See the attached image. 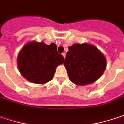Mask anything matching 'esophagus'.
<instances>
[{"label":"esophagus","instance_id":"obj_1","mask_svg":"<svg viewBox=\"0 0 124 124\" xmlns=\"http://www.w3.org/2000/svg\"><path fill=\"white\" fill-rule=\"evenodd\" d=\"M62 55L64 57V58H65V57H66V53H62Z\"/></svg>","mask_w":124,"mask_h":124}]
</instances>
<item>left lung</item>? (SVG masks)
<instances>
[{
  "label": "left lung",
  "instance_id": "left-lung-1",
  "mask_svg": "<svg viewBox=\"0 0 124 124\" xmlns=\"http://www.w3.org/2000/svg\"><path fill=\"white\" fill-rule=\"evenodd\" d=\"M64 65L69 80L83 86L93 83L102 76L106 68V59L92 44H73L69 47Z\"/></svg>",
  "mask_w": 124,
  "mask_h": 124
}]
</instances>
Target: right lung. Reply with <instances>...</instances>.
I'll list each match as a JSON object with an SVG mask.
<instances>
[{"instance_id":"right-lung-1","label":"right lung","mask_w":124,"mask_h":124,"mask_svg":"<svg viewBox=\"0 0 124 124\" xmlns=\"http://www.w3.org/2000/svg\"><path fill=\"white\" fill-rule=\"evenodd\" d=\"M64 61V57L57 51L55 43L46 45L43 41H32L19 53L17 67L21 74L29 82L45 84L53 79L55 69Z\"/></svg>"}]
</instances>
